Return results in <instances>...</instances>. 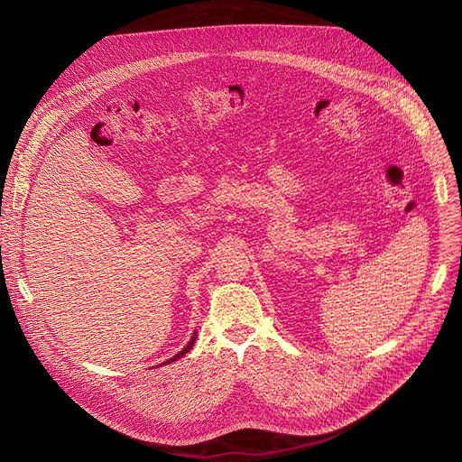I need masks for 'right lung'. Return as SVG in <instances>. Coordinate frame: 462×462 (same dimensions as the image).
Segmentation results:
<instances>
[{
    "instance_id": "1",
    "label": "right lung",
    "mask_w": 462,
    "mask_h": 462,
    "mask_svg": "<svg viewBox=\"0 0 462 462\" xmlns=\"http://www.w3.org/2000/svg\"><path fill=\"white\" fill-rule=\"evenodd\" d=\"M194 338H197V331H194V333H192V337H190V343H189V345H187V346H185V348H183V350H181V352H180V354H176V356H174V357H172V359H168V361H164V363H172V361H176V359H178V357H181V356H185V354H187V352H189V350H190V348H192V345H194Z\"/></svg>"
}]
</instances>
